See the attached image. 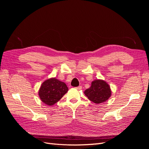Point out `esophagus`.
I'll return each mask as SVG.
<instances>
[{"label":"esophagus","mask_w":149,"mask_h":149,"mask_svg":"<svg viewBox=\"0 0 149 149\" xmlns=\"http://www.w3.org/2000/svg\"><path fill=\"white\" fill-rule=\"evenodd\" d=\"M76 89H77L78 90H81V89H82V86H79L76 87Z\"/></svg>","instance_id":"34e87169"}]
</instances>
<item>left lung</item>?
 I'll use <instances>...</instances> for the list:
<instances>
[{
	"label": "left lung",
	"mask_w": 149,
	"mask_h": 149,
	"mask_svg": "<svg viewBox=\"0 0 149 149\" xmlns=\"http://www.w3.org/2000/svg\"><path fill=\"white\" fill-rule=\"evenodd\" d=\"M84 94L90 101L96 104L105 102L111 95L109 86L104 81L97 79L91 83L89 88L84 91Z\"/></svg>",
	"instance_id": "1"
}]
</instances>
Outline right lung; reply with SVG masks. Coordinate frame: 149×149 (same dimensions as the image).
Listing matches in <instances>:
<instances>
[{
  "instance_id": "right-lung-1",
  "label": "right lung",
  "mask_w": 149,
  "mask_h": 149,
  "mask_svg": "<svg viewBox=\"0 0 149 149\" xmlns=\"http://www.w3.org/2000/svg\"><path fill=\"white\" fill-rule=\"evenodd\" d=\"M68 88L66 84L56 78H51L44 81L39 90L41 100L48 106H52L67 93Z\"/></svg>"
}]
</instances>
